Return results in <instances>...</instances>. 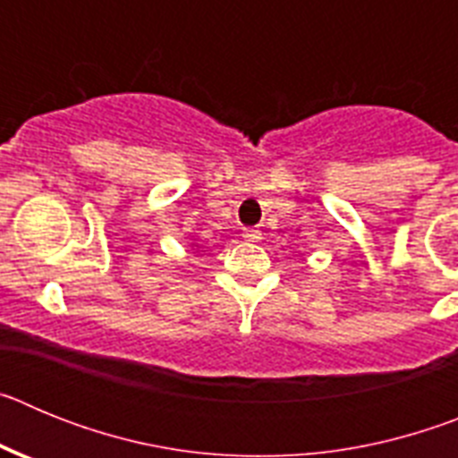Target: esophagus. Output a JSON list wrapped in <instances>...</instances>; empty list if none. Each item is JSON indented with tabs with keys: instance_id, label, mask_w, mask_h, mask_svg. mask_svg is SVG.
<instances>
[{
	"instance_id": "1",
	"label": "esophagus",
	"mask_w": 458,
	"mask_h": 458,
	"mask_svg": "<svg viewBox=\"0 0 458 458\" xmlns=\"http://www.w3.org/2000/svg\"><path fill=\"white\" fill-rule=\"evenodd\" d=\"M242 238H245V241H250V242H257L259 238H261V233H259L257 229H245V232H242Z\"/></svg>"
}]
</instances>
